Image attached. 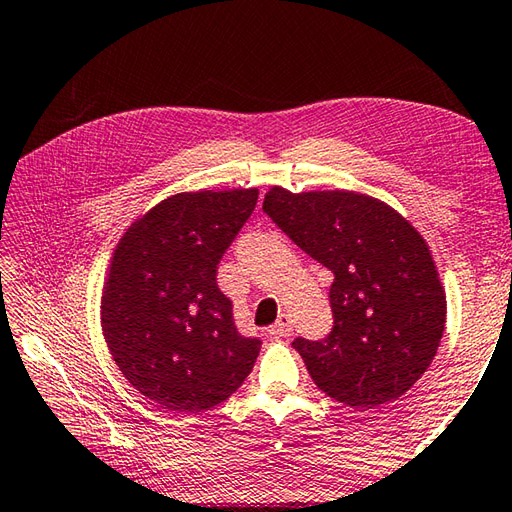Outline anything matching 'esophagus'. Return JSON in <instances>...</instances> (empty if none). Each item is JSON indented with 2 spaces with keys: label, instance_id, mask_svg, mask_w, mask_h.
<instances>
[{
  "label": "esophagus",
  "instance_id": "34e87169",
  "mask_svg": "<svg viewBox=\"0 0 512 512\" xmlns=\"http://www.w3.org/2000/svg\"><path fill=\"white\" fill-rule=\"evenodd\" d=\"M268 332L273 336H290L292 334V321L288 314H281L275 325H270Z\"/></svg>",
  "mask_w": 512,
  "mask_h": 512
}]
</instances>
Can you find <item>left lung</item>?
Returning <instances> with one entry per match:
<instances>
[{
	"label": "left lung",
	"mask_w": 512,
	"mask_h": 512,
	"mask_svg": "<svg viewBox=\"0 0 512 512\" xmlns=\"http://www.w3.org/2000/svg\"><path fill=\"white\" fill-rule=\"evenodd\" d=\"M264 211L301 250L330 268L334 328L297 339L330 398L374 409L427 372L447 323V295L429 244L405 215L367 193L270 187Z\"/></svg>",
	"instance_id": "1"
}]
</instances>
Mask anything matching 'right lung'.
Masks as SVG:
<instances>
[{
  "label": "right lung",
  "mask_w": 512,
  "mask_h": 512,
  "mask_svg": "<svg viewBox=\"0 0 512 512\" xmlns=\"http://www.w3.org/2000/svg\"><path fill=\"white\" fill-rule=\"evenodd\" d=\"M259 189L173 193L138 215L107 268L101 325L123 376L173 413L220 405L250 374L262 341L233 323L217 264Z\"/></svg>",
  "instance_id": "obj_1"
}]
</instances>
